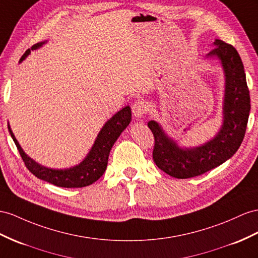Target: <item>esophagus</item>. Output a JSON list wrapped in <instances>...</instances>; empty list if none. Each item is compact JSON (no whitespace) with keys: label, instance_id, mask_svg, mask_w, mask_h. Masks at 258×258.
<instances>
[{"label":"esophagus","instance_id":"obj_1","mask_svg":"<svg viewBox=\"0 0 258 258\" xmlns=\"http://www.w3.org/2000/svg\"><path fill=\"white\" fill-rule=\"evenodd\" d=\"M147 111H148L147 103L143 100H136L133 103V105H132V112H133V115L136 118L143 117L147 113Z\"/></svg>","mask_w":258,"mask_h":258}]
</instances>
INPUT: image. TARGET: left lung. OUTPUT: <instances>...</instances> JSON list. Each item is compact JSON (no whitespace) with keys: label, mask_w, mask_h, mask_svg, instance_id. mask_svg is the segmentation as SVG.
Instances as JSON below:
<instances>
[{"label":"left lung","mask_w":258,"mask_h":258,"mask_svg":"<svg viewBox=\"0 0 258 258\" xmlns=\"http://www.w3.org/2000/svg\"><path fill=\"white\" fill-rule=\"evenodd\" d=\"M206 57H217L224 74L222 124L215 137L201 146L181 147L161 125L151 120L148 127L155 137L154 161L175 179L201 175L232 157L243 142L250 110L249 91L241 57L231 44L216 39Z\"/></svg>","instance_id":"left-lung-1"}]
</instances>
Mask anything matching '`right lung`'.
I'll return each instance as SVG.
<instances>
[{"mask_svg":"<svg viewBox=\"0 0 258 258\" xmlns=\"http://www.w3.org/2000/svg\"><path fill=\"white\" fill-rule=\"evenodd\" d=\"M44 43H47V41H42L32 45L31 49H28L25 52L21 60H19V63H22L30 54V50L41 48ZM131 121L132 111L130 105H126L122 110L117 111L110 120L105 122L100 132L98 133L89 153L84 158V160L76 164V166L68 169H52L39 164L23 150L15 135L13 134L10 124L9 132L23 158L26 167L38 179L60 187H84L95 183L104 173L108 166L110 150L117 138L120 137L122 132L128 126Z\"/></svg>","mask_w":258,"mask_h":258,"instance_id":"add662e5","label":"right lung"}]
</instances>
